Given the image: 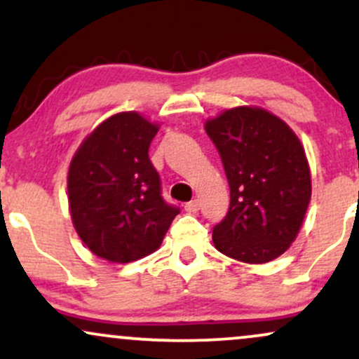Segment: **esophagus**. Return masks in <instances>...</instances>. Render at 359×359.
I'll list each match as a JSON object with an SVG mask.
<instances>
[{
    "label": "esophagus",
    "instance_id": "34e87169",
    "mask_svg": "<svg viewBox=\"0 0 359 359\" xmlns=\"http://www.w3.org/2000/svg\"><path fill=\"white\" fill-rule=\"evenodd\" d=\"M199 208H201V203H199V199H194V201H191V203H187V204H185V211H187V212H191V214H194V212H197V211H199Z\"/></svg>",
    "mask_w": 359,
    "mask_h": 359
}]
</instances>
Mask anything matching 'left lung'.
Segmentation results:
<instances>
[{
	"label": "left lung",
	"instance_id": "8db88e82",
	"mask_svg": "<svg viewBox=\"0 0 359 359\" xmlns=\"http://www.w3.org/2000/svg\"><path fill=\"white\" fill-rule=\"evenodd\" d=\"M204 128L231 192L228 214L212 229L214 246L243 263L278 258L297 238L311 203V168L299 137L257 106L224 109Z\"/></svg>",
	"mask_w": 359,
	"mask_h": 359
}]
</instances>
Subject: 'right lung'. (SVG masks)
I'll return each instance as SVG.
<instances>
[{
    "mask_svg": "<svg viewBox=\"0 0 359 359\" xmlns=\"http://www.w3.org/2000/svg\"><path fill=\"white\" fill-rule=\"evenodd\" d=\"M158 128L137 111H123L94 128L72 156L69 211L96 257L130 263L154 253L179 214L163 201L148 158Z\"/></svg>",
    "mask_w": 359,
    "mask_h": 359,
    "instance_id": "add662e5",
    "label": "right lung"
}]
</instances>
